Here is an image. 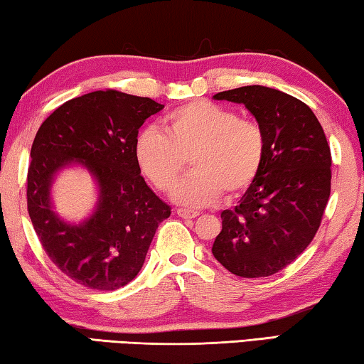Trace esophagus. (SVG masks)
I'll use <instances>...</instances> for the list:
<instances>
[{
  "mask_svg": "<svg viewBox=\"0 0 364 364\" xmlns=\"http://www.w3.org/2000/svg\"><path fill=\"white\" fill-rule=\"evenodd\" d=\"M200 213L196 211H190V210H177V216H181L183 219H195L196 216H198Z\"/></svg>",
  "mask_w": 364,
  "mask_h": 364,
  "instance_id": "esophagus-1",
  "label": "esophagus"
}]
</instances>
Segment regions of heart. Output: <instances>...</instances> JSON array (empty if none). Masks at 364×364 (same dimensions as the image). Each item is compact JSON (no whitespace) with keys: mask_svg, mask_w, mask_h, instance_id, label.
<instances>
[{"mask_svg":"<svg viewBox=\"0 0 364 364\" xmlns=\"http://www.w3.org/2000/svg\"><path fill=\"white\" fill-rule=\"evenodd\" d=\"M140 171L159 192H171L187 168L172 198L178 205L203 208L224 190L238 195L258 177L266 156V134L253 119L206 100L190 101L163 119V132L141 130L134 146Z\"/></svg>","mask_w":364,"mask_h":364,"instance_id":"1","label":"heart"}]
</instances>
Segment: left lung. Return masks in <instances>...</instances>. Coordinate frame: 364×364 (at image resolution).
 <instances>
[{
  "instance_id": "1",
  "label": "left lung",
  "mask_w": 364,
  "mask_h": 364,
  "mask_svg": "<svg viewBox=\"0 0 364 364\" xmlns=\"http://www.w3.org/2000/svg\"><path fill=\"white\" fill-rule=\"evenodd\" d=\"M214 100L252 112L266 134V156L238 205L221 213L213 255L235 276H272L316 235L331 195V148L314 112L291 95L247 85Z\"/></svg>"
}]
</instances>
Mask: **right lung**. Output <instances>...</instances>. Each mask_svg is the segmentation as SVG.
<instances>
[{"label":"right lung","instance_id":"1","mask_svg":"<svg viewBox=\"0 0 364 364\" xmlns=\"http://www.w3.org/2000/svg\"><path fill=\"white\" fill-rule=\"evenodd\" d=\"M163 108L151 98L98 90L65 101L35 135L28 216L50 259L83 287L116 290L135 279L159 223L171 216L134 153L139 129ZM70 164L87 167L99 186L92 216L79 225L59 218L50 201L52 181Z\"/></svg>","mask_w":364,"mask_h":364}]
</instances>
